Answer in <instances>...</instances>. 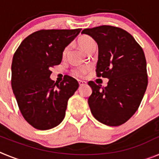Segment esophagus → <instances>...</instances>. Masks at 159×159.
Listing matches in <instances>:
<instances>
[{
    "instance_id": "obj_1",
    "label": "esophagus",
    "mask_w": 159,
    "mask_h": 159,
    "mask_svg": "<svg viewBox=\"0 0 159 159\" xmlns=\"http://www.w3.org/2000/svg\"><path fill=\"white\" fill-rule=\"evenodd\" d=\"M79 84H80V86H84V85H86L87 82H86V81L79 80Z\"/></svg>"
}]
</instances>
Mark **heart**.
Returning a JSON list of instances; mask_svg holds the SVG:
<instances>
[{
  "mask_svg": "<svg viewBox=\"0 0 159 159\" xmlns=\"http://www.w3.org/2000/svg\"><path fill=\"white\" fill-rule=\"evenodd\" d=\"M78 43L80 47L85 52H88L90 49L96 46L95 40H94L91 36H87V35H84V36H81V37L79 39ZM67 52V48H64V52H63V55L65 56ZM89 71H90L89 66L84 65V66H81V67H77V68L73 70L72 74L77 77H83L84 75H86L87 73H88Z\"/></svg>",
  "mask_w": 159,
  "mask_h": 159,
  "instance_id": "1",
  "label": "heart"
}]
</instances>
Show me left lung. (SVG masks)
Returning <instances> with one entry per match:
<instances>
[{
  "label": "left lung",
  "instance_id": "left-lung-1",
  "mask_svg": "<svg viewBox=\"0 0 159 159\" xmlns=\"http://www.w3.org/2000/svg\"><path fill=\"white\" fill-rule=\"evenodd\" d=\"M98 44V77L109 80L102 88L93 81L88 104L94 117L111 127L120 126L136 112L147 90V61L141 46L127 31L110 25L86 29Z\"/></svg>",
  "mask_w": 159,
  "mask_h": 159
}]
</instances>
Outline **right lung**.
I'll use <instances>...</instances> for the list:
<instances>
[{"instance_id":"obj_1","label":"right lung","mask_w":159,"mask_h":159,"mask_svg":"<svg viewBox=\"0 0 159 159\" xmlns=\"http://www.w3.org/2000/svg\"><path fill=\"white\" fill-rule=\"evenodd\" d=\"M80 31H37L25 38L14 53L12 91L22 116L34 128L49 130L64 119L67 101L79 84L69 75L60 84L55 83L50 79V68L61 63L64 48Z\"/></svg>"}]
</instances>
